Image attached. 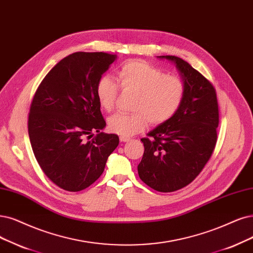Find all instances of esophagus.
Returning a JSON list of instances; mask_svg holds the SVG:
<instances>
[{
    "mask_svg": "<svg viewBox=\"0 0 253 253\" xmlns=\"http://www.w3.org/2000/svg\"><path fill=\"white\" fill-rule=\"evenodd\" d=\"M120 141L123 142V143L129 142V141H130V137H127V136H124V135H121V136H120Z\"/></svg>",
    "mask_w": 253,
    "mask_h": 253,
    "instance_id": "1",
    "label": "esophagus"
}]
</instances>
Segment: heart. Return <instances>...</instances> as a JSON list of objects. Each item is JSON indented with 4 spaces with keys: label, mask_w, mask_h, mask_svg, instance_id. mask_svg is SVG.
Instances as JSON below:
<instances>
[{
    "label": "heart",
    "mask_w": 253,
    "mask_h": 253,
    "mask_svg": "<svg viewBox=\"0 0 253 253\" xmlns=\"http://www.w3.org/2000/svg\"><path fill=\"white\" fill-rule=\"evenodd\" d=\"M120 87L136 93L134 114L112 115L108 119L110 131L130 136L143 131L148 122L160 125L170 120L179 109L184 97V84L178 77L169 76L149 63L130 60L117 72ZM118 85L114 79L103 76L96 85V96L100 107L107 112L115 107Z\"/></svg>",
    "instance_id": "1"
}]
</instances>
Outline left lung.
I'll use <instances>...</instances> for the list:
<instances>
[{
	"instance_id": "obj_1",
	"label": "left lung",
	"mask_w": 253,
	"mask_h": 253,
	"mask_svg": "<svg viewBox=\"0 0 253 253\" xmlns=\"http://www.w3.org/2000/svg\"><path fill=\"white\" fill-rule=\"evenodd\" d=\"M173 62L184 84L176 114L142 138L144 155L138 176L153 190L169 193L184 188L202 171L217 143L219 108L211 83L176 56H157Z\"/></svg>"
}]
</instances>
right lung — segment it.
Here are the masks:
<instances>
[{"instance_id": "right-lung-1", "label": "right lung", "mask_w": 253, "mask_h": 253, "mask_svg": "<svg viewBox=\"0 0 253 253\" xmlns=\"http://www.w3.org/2000/svg\"><path fill=\"white\" fill-rule=\"evenodd\" d=\"M116 59L103 52L73 53L46 74L33 97L28 119L32 150L60 189L88 188L119 145L117 134L101 132L106 123L96 96L97 82Z\"/></svg>"}]
</instances>
